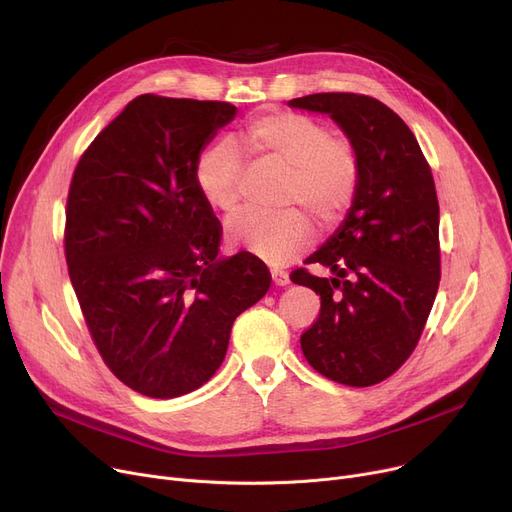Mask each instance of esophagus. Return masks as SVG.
Returning <instances> with one entry per match:
<instances>
[{
  "label": "esophagus",
  "instance_id": "obj_1",
  "mask_svg": "<svg viewBox=\"0 0 512 512\" xmlns=\"http://www.w3.org/2000/svg\"><path fill=\"white\" fill-rule=\"evenodd\" d=\"M272 280L276 286H286L290 282L288 272H284V270H272Z\"/></svg>",
  "mask_w": 512,
  "mask_h": 512
}]
</instances>
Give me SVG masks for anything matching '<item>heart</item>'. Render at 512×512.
Masks as SVG:
<instances>
[{"label": "heart", "mask_w": 512, "mask_h": 512, "mask_svg": "<svg viewBox=\"0 0 512 512\" xmlns=\"http://www.w3.org/2000/svg\"><path fill=\"white\" fill-rule=\"evenodd\" d=\"M240 143L253 159L286 168L280 201L299 205L330 228L357 199L361 157L355 143L332 134L330 126L309 114L276 110L251 118L240 130ZM242 159L232 145L218 141L195 159V184L215 211L232 213L240 205ZM315 230L297 207L280 211H242L228 222V238L270 265H284L313 242Z\"/></svg>", "instance_id": "obj_1"}]
</instances>
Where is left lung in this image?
<instances>
[{"label":"left lung","mask_w":512,"mask_h":512,"mask_svg":"<svg viewBox=\"0 0 512 512\" xmlns=\"http://www.w3.org/2000/svg\"><path fill=\"white\" fill-rule=\"evenodd\" d=\"M290 107L328 114L361 157V184L344 226L294 284L313 288L321 309L301 336L309 365L328 380L380 384L413 355L440 286V205L411 128L388 105L361 93H315Z\"/></svg>","instance_id":"8db88e82"}]
</instances>
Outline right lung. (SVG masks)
I'll use <instances>...</instances> for the list:
<instances>
[{
    "mask_svg": "<svg viewBox=\"0 0 512 512\" xmlns=\"http://www.w3.org/2000/svg\"><path fill=\"white\" fill-rule=\"evenodd\" d=\"M228 101L134 97L80 155L66 201L68 276L103 363L134 392L197 390L234 319L272 284L251 253L218 259L222 224L195 159L236 116Z\"/></svg>",
    "mask_w": 512,
    "mask_h": 512,
    "instance_id": "right-lung-1",
    "label": "right lung"
}]
</instances>
